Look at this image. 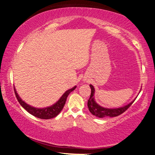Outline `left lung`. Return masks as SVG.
Wrapping results in <instances>:
<instances>
[{"instance_id":"1","label":"left lung","mask_w":155,"mask_h":155,"mask_svg":"<svg viewBox=\"0 0 155 155\" xmlns=\"http://www.w3.org/2000/svg\"><path fill=\"white\" fill-rule=\"evenodd\" d=\"M89 87H90L91 89V92L90 97H89L87 101L88 108H89V111L91 113L92 115H94V116L97 117H99V118H104V117H117L119 115H121L123 112H125L135 100V99H133V101L129 103V104H127L123 107H119V108L104 107L99 105L98 104H97V102H96L95 100L94 87L91 84L89 85ZM140 90H141V89H140Z\"/></svg>"}]
</instances>
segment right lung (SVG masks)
<instances>
[{
	"instance_id": "1",
	"label": "right lung",
	"mask_w": 155,
	"mask_h": 155,
	"mask_svg": "<svg viewBox=\"0 0 155 155\" xmlns=\"http://www.w3.org/2000/svg\"><path fill=\"white\" fill-rule=\"evenodd\" d=\"M75 88H76V86H74V87L68 89V90L65 92L62 95V96L59 99V100L55 103L52 105L46 107L44 108H37L27 104L25 101H24L20 97V96L18 95V93H17L15 87H14L16 97L17 99H18L19 104L21 105L22 107L24 109H25L31 115H34V117H36L39 119H52L59 114L60 111L62 110L65 104H66V99L68 95L70 94L72 91H74Z\"/></svg>"
}]
</instances>
